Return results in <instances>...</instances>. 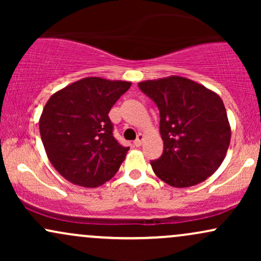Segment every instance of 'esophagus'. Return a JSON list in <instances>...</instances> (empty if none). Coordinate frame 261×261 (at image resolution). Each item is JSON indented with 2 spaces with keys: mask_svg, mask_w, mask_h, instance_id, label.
Returning a JSON list of instances; mask_svg holds the SVG:
<instances>
[{
  "mask_svg": "<svg viewBox=\"0 0 261 261\" xmlns=\"http://www.w3.org/2000/svg\"><path fill=\"white\" fill-rule=\"evenodd\" d=\"M143 140H145V136H143L142 134H139L137 135V139L135 140V146H136V147H140L141 145H142V142H143Z\"/></svg>",
  "mask_w": 261,
  "mask_h": 261,
  "instance_id": "1",
  "label": "esophagus"
}]
</instances>
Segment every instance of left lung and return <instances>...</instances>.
Returning <instances> with one entry per match:
<instances>
[{
  "mask_svg": "<svg viewBox=\"0 0 261 261\" xmlns=\"http://www.w3.org/2000/svg\"><path fill=\"white\" fill-rule=\"evenodd\" d=\"M139 87L160 109L164 148L151 162L154 174L174 188L206 180L222 164L230 142V125L220 95L181 76L142 81Z\"/></svg>",
  "mask_w": 261,
  "mask_h": 261,
  "instance_id": "obj_1",
  "label": "left lung"
}]
</instances>
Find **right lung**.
Segmentation results:
<instances>
[{
  "label": "right lung",
  "instance_id": "1",
  "mask_svg": "<svg viewBox=\"0 0 261 261\" xmlns=\"http://www.w3.org/2000/svg\"><path fill=\"white\" fill-rule=\"evenodd\" d=\"M127 81L86 77L54 93L39 119L47 158L66 180L97 188L116 174L130 148L113 136L110 109Z\"/></svg>",
  "mask_w": 261,
  "mask_h": 261
}]
</instances>
